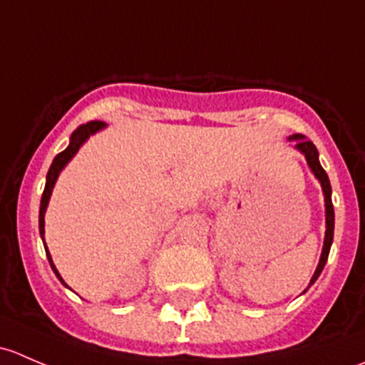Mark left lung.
Returning <instances> with one entry per match:
<instances>
[{
  "mask_svg": "<svg viewBox=\"0 0 365 365\" xmlns=\"http://www.w3.org/2000/svg\"><path fill=\"white\" fill-rule=\"evenodd\" d=\"M288 141L295 143V148L302 153V155L305 157L309 169H311L312 175L316 176V180H318L319 185H322L323 197H325V227H327V230H325V240H323V249H322V256H319V263H318V267H316L314 275H312L311 282H309V286H307V288H311V286L316 282V279L319 277V274L323 272V268H325L327 259H329L330 247H332V242H334L332 187H330L329 175H327L325 169H323L322 164H319V153H318V150H316V146L312 145V141H309V139L305 138V135H302V134L289 135ZM305 292H307V289H305Z\"/></svg>",
  "mask_w": 365,
  "mask_h": 365,
  "instance_id": "1",
  "label": "left lung"
}]
</instances>
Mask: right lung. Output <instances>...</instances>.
I'll return each mask as SVG.
<instances>
[{
	"mask_svg": "<svg viewBox=\"0 0 365 365\" xmlns=\"http://www.w3.org/2000/svg\"><path fill=\"white\" fill-rule=\"evenodd\" d=\"M106 127H108V125H106L104 121H88V123H84V125H81V127H77L76 130L72 132V135H70L68 146L63 150V152L58 153V155L54 157L53 164H51L49 171H47V176H46V189H43L42 200H40L38 230H40V237H42V242H43V247H46V254H47V259H49L51 268H53V272H54V274H56V277L60 279L61 284H63V286H67V282L63 281V277H61V275H60L58 268L54 267L53 257H51V252H49V249H47L46 240H43V233H46V210H47V205H49L51 194H53L54 185H56L58 176H60V173L63 171L65 165H67L68 162L73 159V155H76V153L79 152L81 146H83L84 143H86L88 139H90V135L97 134L98 130H102V128H106ZM67 288H68V286H67Z\"/></svg>",
	"mask_w": 365,
	"mask_h": 365,
	"instance_id": "right-lung-1",
	"label": "right lung"
}]
</instances>
